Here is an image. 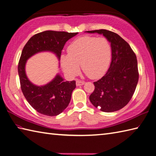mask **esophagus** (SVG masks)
<instances>
[{
    "instance_id": "esophagus-1",
    "label": "esophagus",
    "mask_w": 156,
    "mask_h": 156,
    "mask_svg": "<svg viewBox=\"0 0 156 156\" xmlns=\"http://www.w3.org/2000/svg\"><path fill=\"white\" fill-rule=\"evenodd\" d=\"M84 83L85 82H84V81H81V80H76V86H82V85H84Z\"/></svg>"
}]
</instances>
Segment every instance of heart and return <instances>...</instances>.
<instances>
[{
  "label": "heart",
  "instance_id": "1",
  "mask_svg": "<svg viewBox=\"0 0 156 156\" xmlns=\"http://www.w3.org/2000/svg\"><path fill=\"white\" fill-rule=\"evenodd\" d=\"M110 42L104 37L84 36L72 41L68 48V54L60 57L63 70L73 77L82 70L92 79L101 78L107 72L111 60Z\"/></svg>",
  "mask_w": 156,
  "mask_h": 156
}]
</instances>
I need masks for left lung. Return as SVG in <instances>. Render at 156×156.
Here are the masks:
<instances>
[{
	"label": "left lung",
	"mask_w": 156,
	"mask_h": 156,
	"mask_svg": "<svg viewBox=\"0 0 156 156\" xmlns=\"http://www.w3.org/2000/svg\"><path fill=\"white\" fill-rule=\"evenodd\" d=\"M102 35L111 43V63L107 72L94 82V90L89 99L101 111L111 112L128 104L136 88L139 73L136 55L130 45L118 34L106 29L86 31Z\"/></svg>",
	"instance_id": "1"
}]
</instances>
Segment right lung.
Here are the masks:
<instances>
[{"mask_svg": "<svg viewBox=\"0 0 156 156\" xmlns=\"http://www.w3.org/2000/svg\"><path fill=\"white\" fill-rule=\"evenodd\" d=\"M78 33L45 31L33 36L23 49L18 66V72L23 94L31 107L39 113L57 116L67 108L71 100L76 82L64 81L60 74L48 84L35 85L29 80L25 72L27 59L37 53L49 51L60 60L62 50L66 41Z\"/></svg>", "mask_w": 156, "mask_h": 156, "instance_id": "add662e5", "label": "right lung"}]
</instances>
